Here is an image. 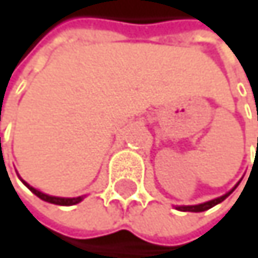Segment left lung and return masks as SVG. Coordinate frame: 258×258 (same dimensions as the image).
<instances>
[{"label": "left lung", "mask_w": 258, "mask_h": 258, "mask_svg": "<svg viewBox=\"0 0 258 258\" xmlns=\"http://www.w3.org/2000/svg\"><path fill=\"white\" fill-rule=\"evenodd\" d=\"M238 185V184H237ZM235 189V187H234ZM234 189L231 190V192H227L226 195H223V197H220V198H215V200H211V201H207V203H203V204H197V206H179L178 209L179 211H182V212H204V211H207V209H211V207H214V206H217L218 203H221L223 200H226L227 197H229L232 192H234Z\"/></svg>", "instance_id": "obj_1"}]
</instances>
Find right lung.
Segmentation results:
<instances>
[{
	"label": "right lung",
	"instance_id": "1",
	"mask_svg": "<svg viewBox=\"0 0 258 258\" xmlns=\"http://www.w3.org/2000/svg\"><path fill=\"white\" fill-rule=\"evenodd\" d=\"M24 182V181H23ZM26 184V182H24ZM27 187H29V190H31L32 194H35L38 198H41L43 201H47V203H52V204H58V206H74V204H77V203H80L82 201V197H77V198H58V197H49V195H46V194H43V192H40V190H37V189H34V187H31L29 184H26Z\"/></svg>",
	"mask_w": 258,
	"mask_h": 258
}]
</instances>
